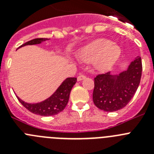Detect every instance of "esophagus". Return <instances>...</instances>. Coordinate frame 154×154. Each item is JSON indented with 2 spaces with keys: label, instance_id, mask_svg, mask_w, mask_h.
Instances as JSON below:
<instances>
[{
  "label": "esophagus",
  "instance_id": "34e87169",
  "mask_svg": "<svg viewBox=\"0 0 154 154\" xmlns=\"http://www.w3.org/2000/svg\"><path fill=\"white\" fill-rule=\"evenodd\" d=\"M84 79H85V75H80L78 76L77 80H78V81H82V80H83Z\"/></svg>",
  "mask_w": 154,
  "mask_h": 154
}]
</instances>
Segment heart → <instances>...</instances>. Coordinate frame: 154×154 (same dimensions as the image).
<instances>
[{"mask_svg": "<svg viewBox=\"0 0 154 154\" xmlns=\"http://www.w3.org/2000/svg\"><path fill=\"white\" fill-rule=\"evenodd\" d=\"M121 48L108 39L100 38L84 47L79 58L84 62H94V66L100 72H106L114 67L121 56Z\"/></svg>", "mask_w": 154, "mask_h": 154, "instance_id": "b5f03b06", "label": "heart"}]
</instances>
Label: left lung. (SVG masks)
Wrapping results in <instances>:
<instances>
[{
  "label": "left lung",
  "mask_w": 154,
  "mask_h": 154,
  "mask_svg": "<svg viewBox=\"0 0 154 154\" xmlns=\"http://www.w3.org/2000/svg\"><path fill=\"white\" fill-rule=\"evenodd\" d=\"M142 62L137 56L130 62L127 69L112 75L110 72L99 75L94 79L92 99L99 109L115 112L130 103L140 82Z\"/></svg>",
  "instance_id": "1"
}]
</instances>
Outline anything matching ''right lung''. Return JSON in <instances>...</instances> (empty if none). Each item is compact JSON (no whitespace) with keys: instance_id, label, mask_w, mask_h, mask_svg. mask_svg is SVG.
Listing matches in <instances>:
<instances>
[{"instance_id":"right-lung-1","label":"right lung","mask_w":154,"mask_h":154,"mask_svg":"<svg viewBox=\"0 0 154 154\" xmlns=\"http://www.w3.org/2000/svg\"><path fill=\"white\" fill-rule=\"evenodd\" d=\"M49 40L48 38H35L23 44L19 48L25 45H39L43 42ZM76 78H67L62 82L55 92L44 101L37 103H25L17 96L19 102L32 113L43 116H50L59 113L65 108L69 102V95L73 85L76 83Z\"/></svg>"}]
</instances>
